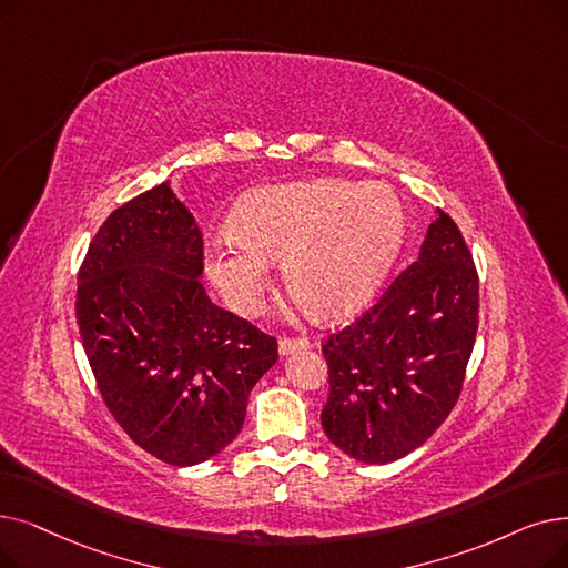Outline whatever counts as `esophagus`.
<instances>
[{
  "label": "esophagus",
  "mask_w": 568,
  "mask_h": 568,
  "mask_svg": "<svg viewBox=\"0 0 568 568\" xmlns=\"http://www.w3.org/2000/svg\"><path fill=\"white\" fill-rule=\"evenodd\" d=\"M311 343L306 338H281L278 341V355L285 357V355H292L297 351H308Z\"/></svg>",
  "instance_id": "esophagus-1"
}]
</instances>
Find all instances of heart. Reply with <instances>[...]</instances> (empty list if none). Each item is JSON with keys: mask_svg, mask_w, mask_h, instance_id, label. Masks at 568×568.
Listing matches in <instances>:
<instances>
[{"mask_svg": "<svg viewBox=\"0 0 568 568\" xmlns=\"http://www.w3.org/2000/svg\"><path fill=\"white\" fill-rule=\"evenodd\" d=\"M404 230V204L385 183L271 185L241 204L232 230L209 241L206 268L227 306L251 315L266 290L268 264L285 260L294 297L317 317L338 320L372 300Z\"/></svg>", "mask_w": 568, "mask_h": 568, "instance_id": "obj_1", "label": "heart"}]
</instances>
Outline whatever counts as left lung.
I'll use <instances>...</instances> for the list:
<instances>
[{
    "label": "left lung",
    "mask_w": 568,
    "mask_h": 568,
    "mask_svg": "<svg viewBox=\"0 0 568 568\" xmlns=\"http://www.w3.org/2000/svg\"><path fill=\"white\" fill-rule=\"evenodd\" d=\"M476 329L474 257L450 215L436 211L417 260L323 345L327 438L364 464L420 448L457 404Z\"/></svg>",
    "instance_id": "left-lung-1"
}]
</instances>
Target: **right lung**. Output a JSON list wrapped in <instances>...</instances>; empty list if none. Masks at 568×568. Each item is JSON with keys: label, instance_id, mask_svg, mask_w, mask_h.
<instances>
[{"label": "right lung", "instance_id": "add662e5", "mask_svg": "<svg viewBox=\"0 0 568 568\" xmlns=\"http://www.w3.org/2000/svg\"><path fill=\"white\" fill-rule=\"evenodd\" d=\"M204 239L171 181L115 209L79 271L77 320L102 399L145 453L194 466L225 450L276 338L215 306Z\"/></svg>", "mask_w": 568, "mask_h": 568}]
</instances>
